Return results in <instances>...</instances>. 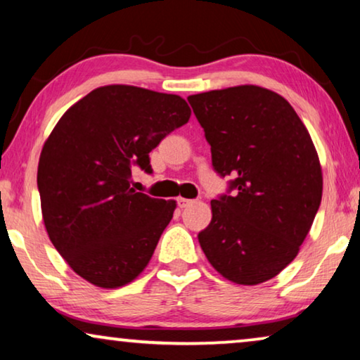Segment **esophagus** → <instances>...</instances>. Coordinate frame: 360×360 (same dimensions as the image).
Returning <instances> with one entry per match:
<instances>
[{
	"label": "esophagus",
	"instance_id": "esophagus-1",
	"mask_svg": "<svg viewBox=\"0 0 360 360\" xmlns=\"http://www.w3.org/2000/svg\"><path fill=\"white\" fill-rule=\"evenodd\" d=\"M176 203H179L180 208H188L190 205L195 203V200H186V198H179L176 200Z\"/></svg>",
	"mask_w": 360,
	"mask_h": 360
}]
</instances>
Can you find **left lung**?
<instances>
[{
  "label": "left lung",
  "mask_w": 360,
  "mask_h": 360,
  "mask_svg": "<svg viewBox=\"0 0 360 360\" xmlns=\"http://www.w3.org/2000/svg\"><path fill=\"white\" fill-rule=\"evenodd\" d=\"M228 193L211 201L213 218L198 234L224 278L257 285L297 257L323 193L319 159L290 103L255 85L188 96Z\"/></svg>",
  "instance_id": "obj_1"
}]
</instances>
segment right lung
<instances>
[{"mask_svg":"<svg viewBox=\"0 0 360 360\" xmlns=\"http://www.w3.org/2000/svg\"><path fill=\"white\" fill-rule=\"evenodd\" d=\"M184 98L108 85L77 101L49 136L37 169L42 218L58 254L96 287L139 275L174 216V200L131 188L149 152L190 120Z\"/></svg>","mask_w":360,"mask_h":360,"instance_id":"obj_1","label":"right lung"}]
</instances>
